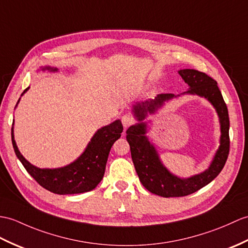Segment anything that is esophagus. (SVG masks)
Returning a JSON list of instances; mask_svg holds the SVG:
<instances>
[{"label": "esophagus", "mask_w": 248, "mask_h": 248, "mask_svg": "<svg viewBox=\"0 0 248 248\" xmlns=\"http://www.w3.org/2000/svg\"><path fill=\"white\" fill-rule=\"evenodd\" d=\"M122 123H123L124 128L126 129V128H129L130 125H132V124H134V119L132 118V116H130V115L125 114V115H124V116L122 117Z\"/></svg>", "instance_id": "obj_1"}]
</instances>
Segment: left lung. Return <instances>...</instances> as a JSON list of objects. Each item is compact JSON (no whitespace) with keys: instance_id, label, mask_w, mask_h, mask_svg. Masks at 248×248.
Segmentation results:
<instances>
[{"instance_id":"8db88e82","label":"left lung","mask_w":248,"mask_h":248,"mask_svg":"<svg viewBox=\"0 0 248 248\" xmlns=\"http://www.w3.org/2000/svg\"><path fill=\"white\" fill-rule=\"evenodd\" d=\"M180 76L188 84V91L182 95H198L208 100L217 113L221 126L220 146L212 162L205 171L187 178L177 176L166 168L153 143L147 134V123L143 122L148 114H154L166 101L180 97L174 94H159L154 99L136 102L133 106L134 117L138 124L126 130V140L131 150V156L140 181L148 191L163 198L185 197L208 185L218 175L225 165L229 153V117L226 103L223 99L215 79L197 70L178 71Z\"/></svg>"}]
</instances>
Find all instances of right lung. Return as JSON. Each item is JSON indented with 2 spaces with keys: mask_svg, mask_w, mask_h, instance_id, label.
<instances>
[{
  "mask_svg": "<svg viewBox=\"0 0 248 248\" xmlns=\"http://www.w3.org/2000/svg\"><path fill=\"white\" fill-rule=\"evenodd\" d=\"M40 70L58 72V68L51 66H44ZM28 90L30 86L24 90L21 96L24 95ZM20 99L16 102V106ZM123 130L124 126L119 119L98 129L91 138L83 153L76 160L61 168L53 169L38 168L23 156L15 140L14 124L11 128V140L16 157L39 185L56 194H75L91 191L101 182L105 175L108 153L113 143L122 136Z\"/></svg>",
  "mask_w": 248,
  "mask_h": 248,
  "instance_id": "add662e5",
  "label": "right lung"
}]
</instances>
